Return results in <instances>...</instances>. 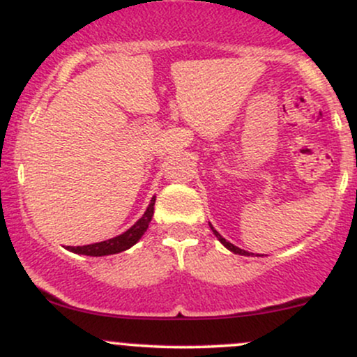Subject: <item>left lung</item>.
Instances as JSON below:
<instances>
[{
  "label": "left lung",
  "instance_id": "obj_1",
  "mask_svg": "<svg viewBox=\"0 0 357 357\" xmlns=\"http://www.w3.org/2000/svg\"><path fill=\"white\" fill-rule=\"evenodd\" d=\"M210 227H211V225H210ZM211 230H213V233H215V236H216V238H218V240L221 241V243L225 245V247H227L228 250H230V252H233V253H238V255H250L248 252H245V250H241V248H238V247H235V245L230 243V241H227V240H225L223 236H221L220 233L216 231L215 228H213V227H211ZM252 255H253V253H252Z\"/></svg>",
  "mask_w": 357,
  "mask_h": 357
}]
</instances>
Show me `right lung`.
Returning a JSON list of instances; mask_svg holds the SVG:
<instances>
[{"mask_svg": "<svg viewBox=\"0 0 357 357\" xmlns=\"http://www.w3.org/2000/svg\"><path fill=\"white\" fill-rule=\"evenodd\" d=\"M154 203H155V196H153L151 199L149 206L142 218L137 220L136 225L129 228V230L122 233V235L114 236V238L105 240V241H99V243H92V245H84V247H67V250H70L73 253H80V255H90V257H104V255H114V253H121L124 250L130 248L132 245H136L139 238L144 235V231L149 227L151 220H153L154 215Z\"/></svg>", "mask_w": 357, "mask_h": 357, "instance_id": "1", "label": "right lung"}]
</instances>
